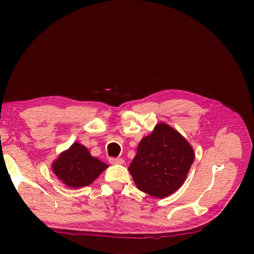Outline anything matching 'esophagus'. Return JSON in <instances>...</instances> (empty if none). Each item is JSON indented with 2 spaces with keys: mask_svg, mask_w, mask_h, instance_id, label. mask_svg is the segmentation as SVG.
<instances>
[{
  "mask_svg": "<svg viewBox=\"0 0 254 254\" xmlns=\"http://www.w3.org/2000/svg\"><path fill=\"white\" fill-rule=\"evenodd\" d=\"M124 159L120 158V157H111L109 159V163L111 165H123L124 164Z\"/></svg>",
  "mask_w": 254,
  "mask_h": 254,
  "instance_id": "esophagus-1",
  "label": "esophagus"
}]
</instances>
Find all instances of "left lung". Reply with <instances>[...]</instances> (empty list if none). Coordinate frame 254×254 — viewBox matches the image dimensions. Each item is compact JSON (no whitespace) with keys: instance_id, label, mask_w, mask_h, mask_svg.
<instances>
[{"instance_id":"left-lung-1","label":"left lung","mask_w":254,"mask_h":254,"mask_svg":"<svg viewBox=\"0 0 254 254\" xmlns=\"http://www.w3.org/2000/svg\"><path fill=\"white\" fill-rule=\"evenodd\" d=\"M193 159L190 143L174 128L158 124L139 143L128 171L141 191L166 197L182 185Z\"/></svg>"}]
</instances>
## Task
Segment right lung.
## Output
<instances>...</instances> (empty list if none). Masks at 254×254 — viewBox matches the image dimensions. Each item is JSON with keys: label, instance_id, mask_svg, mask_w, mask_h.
Returning a JSON list of instances; mask_svg holds the SVG:
<instances>
[{"label": "right lung", "instance_id": "add662e5", "mask_svg": "<svg viewBox=\"0 0 254 254\" xmlns=\"http://www.w3.org/2000/svg\"><path fill=\"white\" fill-rule=\"evenodd\" d=\"M107 167L108 165L93 157L85 146L77 142L52 164L53 173L72 189L89 185Z\"/></svg>", "mask_w": 254, "mask_h": 254}]
</instances>
